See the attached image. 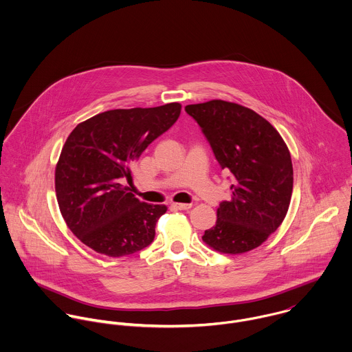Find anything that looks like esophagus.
<instances>
[{
	"label": "esophagus",
	"mask_w": 352,
	"mask_h": 352,
	"mask_svg": "<svg viewBox=\"0 0 352 352\" xmlns=\"http://www.w3.org/2000/svg\"><path fill=\"white\" fill-rule=\"evenodd\" d=\"M173 207L177 210H190L192 207L191 203H173Z\"/></svg>",
	"instance_id": "esophagus-1"
}]
</instances>
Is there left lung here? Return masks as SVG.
<instances>
[{"label": "left lung", "mask_w": 352, "mask_h": 352, "mask_svg": "<svg viewBox=\"0 0 352 352\" xmlns=\"http://www.w3.org/2000/svg\"><path fill=\"white\" fill-rule=\"evenodd\" d=\"M222 169L232 175V199L219 203L203 241L239 254L261 245L283 222L293 192V164L280 134L263 116L236 102L190 104Z\"/></svg>", "instance_id": "left-lung-1"}]
</instances>
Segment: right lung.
Segmentation results:
<instances>
[{"label":"right lung","mask_w":352,"mask_h":352,"mask_svg":"<svg viewBox=\"0 0 352 352\" xmlns=\"http://www.w3.org/2000/svg\"><path fill=\"white\" fill-rule=\"evenodd\" d=\"M179 102L154 108L111 109L80 123L67 137L56 168L55 192L73 234L94 251L120 257L151 245L165 204L137 199L131 164L169 130Z\"/></svg>","instance_id":"obj_1"}]
</instances>
